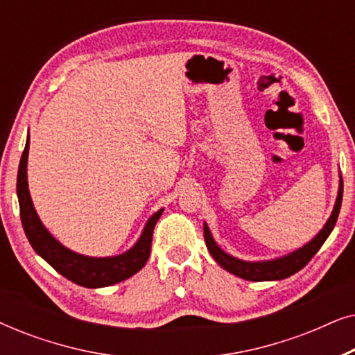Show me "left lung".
Returning a JSON list of instances; mask_svg holds the SVG:
<instances>
[{"instance_id": "left-lung-1", "label": "left lung", "mask_w": 355, "mask_h": 355, "mask_svg": "<svg viewBox=\"0 0 355 355\" xmlns=\"http://www.w3.org/2000/svg\"><path fill=\"white\" fill-rule=\"evenodd\" d=\"M341 202H343V178L339 181V191L338 198L334 203L331 216L328 218L327 225L323 226V230L313 237L309 244H305L302 249L293 252V254L281 257V259L275 260H266V261H245L239 260L236 257H232L226 252H223L220 247L216 245V242L213 241L211 232L208 230L207 225H203V236H205V242L210 255L215 259V261L220 266H223L230 273L239 276L242 279L247 281H278L284 279L288 276H293L297 273L299 270H302L305 265L312 260V257L320 250V247L323 245V242L328 239V236L331 234L334 225L338 221L339 210H341Z\"/></svg>"}]
</instances>
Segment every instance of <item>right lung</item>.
Instances as JSON below:
<instances>
[{"mask_svg":"<svg viewBox=\"0 0 355 355\" xmlns=\"http://www.w3.org/2000/svg\"><path fill=\"white\" fill-rule=\"evenodd\" d=\"M27 157H28V137L26 148H24L21 163H19L17 171V198L19 207H21V221L26 231V236L33 250L46 260L58 273L64 276L72 283L84 286V288L96 289L113 286L116 283L130 278L144 268L150 257L152 249V237L157 221L162 216L163 210L155 213L147 221L144 227L142 236L135 242L132 249L124 254L116 257H103V259H95V257H85L76 254L64 245L60 244L46 227L42 225L35 208H33L31 193H28L27 184Z\"/></svg>","mask_w":355,"mask_h":355,"instance_id":"right-lung-1","label":"right lung"}]
</instances>
